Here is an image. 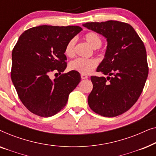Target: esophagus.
<instances>
[{
  "mask_svg": "<svg viewBox=\"0 0 156 156\" xmlns=\"http://www.w3.org/2000/svg\"><path fill=\"white\" fill-rule=\"evenodd\" d=\"M81 78H82V80H86V79L88 78V76L86 75V74H81Z\"/></svg>",
  "mask_w": 156,
  "mask_h": 156,
  "instance_id": "obj_1",
  "label": "esophagus"
}]
</instances>
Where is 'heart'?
I'll list each match as a JSON object with an SVG mask.
<instances>
[{"instance_id":"obj_1","label":"heart","mask_w":156,"mask_h":156,"mask_svg":"<svg viewBox=\"0 0 156 156\" xmlns=\"http://www.w3.org/2000/svg\"><path fill=\"white\" fill-rule=\"evenodd\" d=\"M84 40H86L91 47L93 48H99L102 44V40L99 34L94 32H89L84 35ZM75 39L72 38L68 41L65 48V54L66 56L72 57L74 55V48H75ZM98 65L97 59L76 58L72 60L69 65V68L72 71L80 72L82 74H88L91 73Z\"/></svg>"}]
</instances>
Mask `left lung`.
<instances>
[{"mask_svg":"<svg viewBox=\"0 0 156 156\" xmlns=\"http://www.w3.org/2000/svg\"><path fill=\"white\" fill-rule=\"evenodd\" d=\"M83 26L101 34L108 42L97 72L108 76H91L93 89L88 97L89 107L105 117L122 114L137 101L148 77L144 42L126 23L108 20L87 23Z\"/></svg>","mask_w":156,"mask_h":156,"instance_id":"8db88e82","label":"left lung"}]
</instances>
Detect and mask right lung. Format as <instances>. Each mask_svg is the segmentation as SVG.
Segmentation results:
<instances>
[{
	"label": "right lung",
	"instance_id": "add662e5",
	"mask_svg": "<svg viewBox=\"0 0 156 156\" xmlns=\"http://www.w3.org/2000/svg\"><path fill=\"white\" fill-rule=\"evenodd\" d=\"M82 30L74 25H40L19 37L12 52L11 80L19 99L34 114L49 117L57 114L80 82L76 71L61 74L54 80L49 75L65 71L66 44Z\"/></svg>",
	"mask_w": 156,
	"mask_h": 156
}]
</instances>
